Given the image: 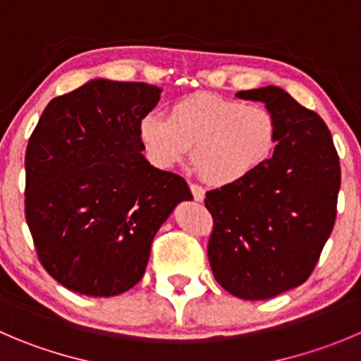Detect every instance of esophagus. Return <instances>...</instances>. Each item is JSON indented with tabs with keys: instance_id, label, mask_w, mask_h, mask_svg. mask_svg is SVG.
<instances>
[{
	"instance_id": "obj_1",
	"label": "esophagus",
	"mask_w": 361,
	"mask_h": 361,
	"mask_svg": "<svg viewBox=\"0 0 361 361\" xmlns=\"http://www.w3.org/2000/svg\"><path fill=\"white\" fill-rule=\"evenodd\" d=\"M191 193H193V198L197 202H204V198H205V191H204V188H200V186H197V184H191Z\"/></svg>"
}]
</instances>
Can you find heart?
<instances>
[{
  "mask_svg": "<svg viewBox=\"0 0 361 361\" xmlns=\"http://www.w3.org/2000/svg\"><path fill=\"white\" fill-rule=\"evenodd\" d=\"M147 157L159 170L186 159L205 183L221 188L250 177L271 156L276 122L266 106L216 94H193L171 104L168 118L147 113L138 123Z\"/></svg>",
  "mask_w": 361,
  "mask_h": 361,
  "instance_id": "b5f03b06",
  "label": "heart"
}]
</instances>
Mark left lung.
<instances>
[{
  "mask_svg": "<svg viewBox=\"0 0 361 361\" xmlns=\"http://www.w3.org/2000/svg\"><path fill=\"white\" fill-rule=\"evenodd\" d=\"M235 97L260 101L276 122L273 156L250 177L212 190L207 255L216 281L241 300H269L301 286L331 234L341 164L315 111L269 85Z\"/></svg>",
  "mask_w": 361,
  "mask_h": 361,
  "instance_id": "1",
  "label": "left lung"
}]
</instances>
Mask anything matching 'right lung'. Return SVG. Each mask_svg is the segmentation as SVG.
<instances>
[{
	"instance_id": "obj_1",
	"label": "right lung",
	"mask_w": 361,
	"mask_h": 361,
	"mask_svg": "<svg viewBox=\"0 0 361 361\" xmlns=\"http://www.w3.org/2000/svg\"><path fill=\"white\" fill-rule=\"evenodd\" d=\"M161 88L95 78L44 109L26 149V221L37 255L85 296L142 280L154 235L183 200V177L154 168L138 135Z\"/></svg>"
}]
</instances>
